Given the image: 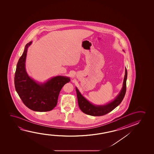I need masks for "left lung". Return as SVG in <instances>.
I'll list each match as a JSON object with an SVG mask.
<instances>
[{
	"instance_id": "8db88e82",
	"label": "left lung",
	"mask_w": 154,
	"mask_h": 154,
	"mask_svg": "<svg viewBox=\"0 0 154 154\" xmlns=\"http://www.w3.org/2000/svg\"><path fill=\"white\" fill-rule=\"evenodd\" d=\"M127 78V71L125 68V75L121 91L113 100L105 105H97L91 103L84 97L76 87L78 106L84 113L92 116H102L109 113L120 105L124 99L126 91V81Z\"/></svg>"
}]
</instances>
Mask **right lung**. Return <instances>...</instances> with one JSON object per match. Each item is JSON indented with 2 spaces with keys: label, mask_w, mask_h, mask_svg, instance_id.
<instances>
[{
  "label": "right lung",
  "mask_w": 154,
  "mask_h": 154,
  "mask_svg": "<svg viewBox=\"0 0 154 154\" xmlns=\"http://www.w3.org/2000/svg\"><path fill=\"white\" fill-rule=\"evenodd\" d=\"M32 43L30 41L26 44L17 63L14 77L15 90L23 103L30 109L51 111L57 105L61 89L70 79L66 76H57L39 83L31 78L26 71L25 63L27 50Z\"/></svg>",
  "instance_id": "obj_1"
}]
</instances>
